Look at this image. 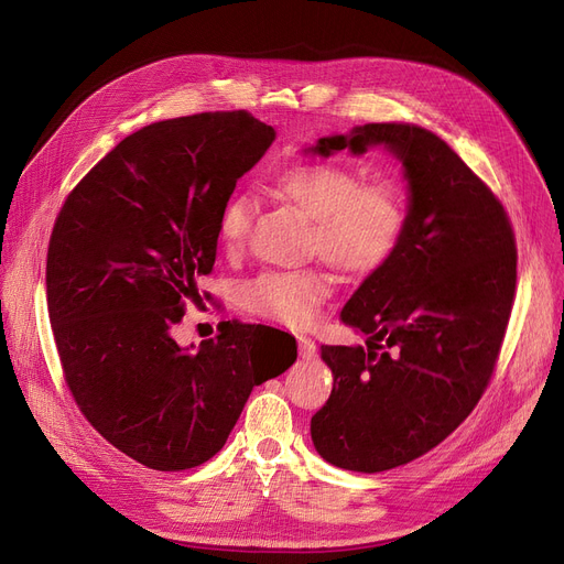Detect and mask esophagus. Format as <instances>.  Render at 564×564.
Segmentation results:
<instances>
[{
    "label": "esophagus",
    "mask_w": 564,
    "mask_h": 564,
    "mask_svg": "<svg viewBox=\"0 0 564 564\" xmlns=\"http://www.w3.org/2000/svg\"><path fill=\"white\" fill-rule=\"evenodd\" d=\"M297 343H300V357L302 359H313L317 354V345L313 338L308 336H297Z\"/></svg>",
    "instance_id": "34e87169"
}]
</instances>
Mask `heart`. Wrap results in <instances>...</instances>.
Returning <instances> with one entry per match:
<instances>
[{
	"label": "heart",
	"mask_w": 564,
	"mask_h": 564,
	"mask_svg": "<svg viewBox=\"0 0 564 564\" xmlns=\"http://www.w3.org/2000/svg\"><path fill=\"white\" fill-rule=\"evenodd\" d=\"M272 192L311 217L308 251L349 276L379 272L400 249L409 226V205L395 183L361 185L357 171L334 162H302L272 177ZM256 221L247 194L230 196L217 221L219 242L240 253ZM329 276L319 270L264 272L242 290L249 313L292 329H304L329 297Z\"/></svg>",
	"instance_id": "1"
}]
</instances>
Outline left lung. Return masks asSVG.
Masks as SVG:
<instances>
[{"instance_id":"8db88e82","label":"left lung","mask_w":564,"mask_h":564,"mask_svg":"<svg viewBox=\"0 0 564 564\" xmlns=\"http://www.w3.org/2000/svg\"><path fill=\"white\" fill-rule=\"evenodd\" d=\"M370 145L404 166L409 226L340 313L368 347L322 345L334 389L311 419L315 451L357 473L416 459L464 423L494 375L517 290L506 207L446 141L419 126L368 123L308 151L361 155Z\"/></svg>"}]
</instances>
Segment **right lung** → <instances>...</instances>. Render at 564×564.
Masks as SVG:
<instances>
[{"instance_id": "1", "label": "right lung", "mask_w": 564, "mask_h": 564, "mask_svg": "<svg viewBox=\"0 0 564 564\" xmlns=\"http://www.w3.org/2000/svg\"><path fill=\"white\" fill-rule=\"evenodd\" d=\"M276 132L249 111L145 126L107 153L58 213L47 247V313L68 389L113 448L155 470L215 457L262 381L297 359L260 361V324L221 322L198 349L175 343L207 294L217 221ZM194 347V345H192Z\"/></svg>"}]
</instances>
